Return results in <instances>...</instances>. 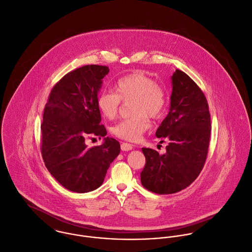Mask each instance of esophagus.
<instances>
[{"label": "esophagus", "mask_w": 252, "mask_h": 252, "mask_svg": "<svg viewBox=\"0 0 252 252\" xmlns=\"http://www.w3.org/2000/svg\"><path fill=\"white\" fill-rule=\"evenodd\" d=\"M132 148H133V146L131 144H129V143H126V142H123L121 144V149L123 151H130V150H132Z\"/></svg>", "instance_id": "obj_1"}]
</instances>
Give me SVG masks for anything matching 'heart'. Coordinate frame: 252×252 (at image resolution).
<instances>
[{
  "label": "heart",
  "instance_id": "obj_1",
  "mask_svg": "<svg viewBox=\"0 0 252 252\" xmlns=\"http://www.w3.org/2000/svg\"><path fill=\"white\" fill-rule=\"evenodd\" d=\"M130 103V118L122 120L112 128L114 135L128 141H137L151 126L152 119L160 118L167 107L165 90L149 76L134 72L120 78L114 92H102L96 104L101 114L107 119L116 118L121 101Z\"/></svg>",
  "mask_w": 252,
  "mask_h": 252
}]
</instances>
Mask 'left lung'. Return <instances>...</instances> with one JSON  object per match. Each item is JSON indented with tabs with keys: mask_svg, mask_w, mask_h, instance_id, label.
<instances>
[{
	"mask_svg": "<svg viewBox=\"0 0 252 252\" xmlns=\"http://www.w3.org/2000/svg\"><path fill=\"white\" fill-rule=\"evenodd\" d=\"M172 93L167 116L156 131L168 141L162 155L142 148L146 163L140 173L144 188L153 193H177L191 185L204 165L211 130L206 98L198 85L183 71L171 77Z\"/></svg>",
	"mask_w": 252,
	"mask_h": 252,
	"instance_id": "left-lung-1",
	"label": "left lung"
}]
</instances>
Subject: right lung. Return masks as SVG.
<instances>
[{
    "mask_svg": "<svg viewBox=\"0 0 252 252\" xmlns=\"http://www.w3.org/2000/svg\"><path fill=\"white\" fill-rule=\"evenodd\" d=\"M107 66L86 65L66 74L51 90L43 116L41 152L51 175L64 188L88 193L100 187L120 143L105 137L96 98ZM104 137L100 147L88 149L87 137Z\"/></svg>",
    "mask_w": 252,
    "mask_h": 252,
    "instance_id": "obj_1",
    "label": "right lung"
}]
</instances>
